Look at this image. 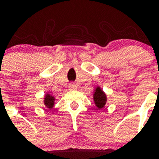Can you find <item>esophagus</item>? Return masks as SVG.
Masks as SVG:
<instances>
[{
    "label": "esophagus",
    "instance_id": "1",
    "mask_svg": "<svg viewBox=\"0 0 159 159\" xmlns=\"http://www.w3.org/2000/svg\"><path fill=\"white\" fill-rule=\"evenodd\" d=\"M69 87L71 88V89H75L76 87H77V86L74 84V83H70L69 84Z\"/></svg>",
    "mask_w": 159,
    "mask_h": 159
}]
</instances>
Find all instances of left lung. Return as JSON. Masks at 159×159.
<instances>
[{"label": "left lung", "mask_w": 159, "mask_h": 159, "mask_svg": "<svg viewBox=\"0 0 159 159\" xmlns=\"http://www.w3.org/2000/svg\"><path fill=\"white\" fill-rule=\"evenodd\" d=\"M106 95L105 92L102 91V89L100 87H97L96 88L93 94V100L97 107L98 109H102L105 106L106 103Z\"/></svg>", "instance_id": "8db88e82"}]
</instances>
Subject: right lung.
Here are the masks:
<instances>
[{"instance_id": "right-lung-1", "label": "right lung", "mask_w": 159, "mask_h": 159, "mask_svg": "<svg viewBox=\"0 0 159 159\" xmlns=\"http://www.w3.org/2000/svg\"><path fill=\"white\" fill-rule=\"evenodd\" d=\"M54 97L52 95L47 93L45 95V97H44V101H43V102H44V105H45L47 108L52 109L53 107V106H54Z\"/></svg>"}]
</instances>
